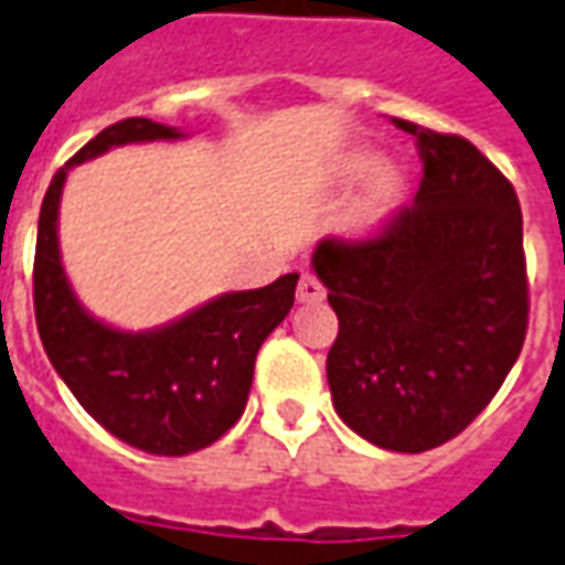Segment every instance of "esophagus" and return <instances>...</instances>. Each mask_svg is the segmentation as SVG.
I'll use <instances>...</instances> for the list:
<instances>
[{"instance_id": "34e87169", "label": "esophagus", "mask_w": 565, "mask_h": 565, "mask_svg": "<svg viewBox=\"0 0 565 565\" xmlns=\"http://www.w3.org/2000/svg\"><path fill=\"white\" fill-rule=\"evenodd\" d=\"M327 296V287L315 278V275H302L299 287H296V299L299 302H320Z\"/></svg>"}]
</instances>
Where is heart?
<instances>
[{
  "mask_svg": "<svg viewBox=\"0 0 565 565\" xmlns=\"http://www.w3.org/2000/svg\"><path fill=\"white\" fill-rule=\"evenodd\" d=\"M339 178L342 181H363L369 178L366 193L356 199L354 211H351V223L356 230H372L384 221V214L393 209V199L399 193V181L391 169H381V153L369 148L351 150L342 162H339Z\"/></svg>",
  "mask_w": 565,
  "mask_h": 565,
  "instance_id": "obj_1",
  "label": "heart"
}]
</instances>
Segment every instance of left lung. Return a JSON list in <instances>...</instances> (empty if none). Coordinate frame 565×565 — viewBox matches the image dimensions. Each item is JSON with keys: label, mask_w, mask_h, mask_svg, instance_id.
I'll return each mask as SVG.
<instances>
[{"label": "left lung", "mask_w": 565, "mask_h": 565, "mask_svg": "<svg viewBox=\"0 0 565 565\" xmlns=\"http://www.w3.org/2000/svg\"><path fill=\"white\" fill-rule=\"evenodd\" d=\"M393 124L424 160L415 205L360 242L320 238L311 266L339 318L335 412L379 448L420 454L497 396L521 356L530 294L509 178L472 141Z\"/></svg>", "instance_id": "obj_1"}]
</instances>
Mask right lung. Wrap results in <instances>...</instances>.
<instances>
[{
  "instance_id": "right-lung-1",
  "label": "right lung",
  "mask_w": 565,
  "mask_h": 565,
  "mask_svg": "<svg viewBox=\"0 0 565 565\" xmlns=\"http://www.w3.org/2000/svg\"><path fill=\"white\" fill-rule=\"evenodd\" d=\"M178 127L127 117L103 129L54 174L39 214L32 299L44 354L84 412L111 436L157 457H184L242 417L259 344L290 308L299 275L233 290L145 332L108 327L81 306L60 257V196L72 166L139 141H178Z\"/></svg>"
}]
</instances>
